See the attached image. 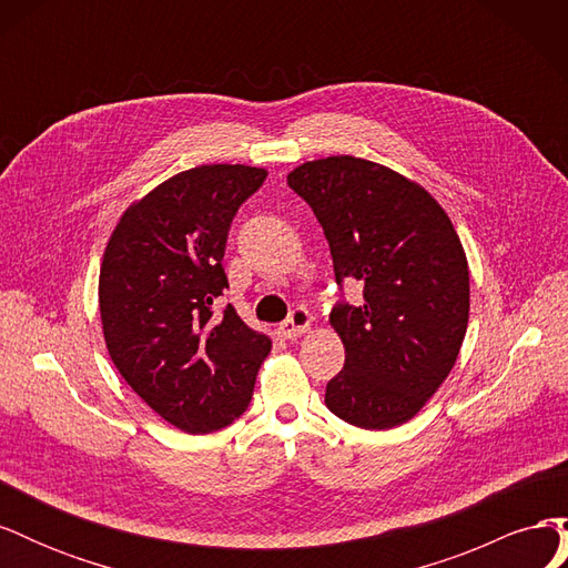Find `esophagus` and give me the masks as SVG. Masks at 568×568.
Masks as SVG:
<instances>
[{"label":"esophagus","mask_w":568,"mask_h":568,"mask_svg":"<svg viewBox=\"0 0 568 568\" xmlns=\"http://www.w3.org/2000/svg\"><path fill=\"white\" fill-rule=\"evenodd\" d=\"M311 322H313V317L305 311V307H294V311L288 313V317L280 324V334L284 338H296L311 329Z\"/></svg>","instance_id":"1"}]
</instances>
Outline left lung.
<instances>
[{"label": "left lung", "instance_id": "left-lung-1", "mask_svg": "<svg viewBox=\"0 0 568 568\" xmlns=\"http://www.w3.org/2000/svg\"><path fill=\"white\" fill-rule=\"evenodd\" d=\"M329 242L336 284H363L329 322L346 365L324 403L359 428L412 419L450 374L469 322V265L450 217L417 182L355 156L307 161L286 178Z\"/></svg>", "mask_w": 568, "mask_h": 568}]
</instances>
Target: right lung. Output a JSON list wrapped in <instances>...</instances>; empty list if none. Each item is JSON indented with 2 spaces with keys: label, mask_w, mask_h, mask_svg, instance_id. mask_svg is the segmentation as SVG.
<instances>
[{
  "label": "right lung",
  "mask_w": 568,
  "mask_h": 568,
  "mask_svg": "<svg viewBox=\"0 0 568 568\" xmlns=\"http://www.w3.org/2000/svg\"><path fill=\"white\" fill-rule=\"evenodd\" d=\"M267 170L199 165L165 180L120 217L99 274L106 348L132 390L186 434L244 415L272 341L232 305L225 255L232 220Z\"/></svg>",
  "instance_id": "add662e5"
}]
</instances>
